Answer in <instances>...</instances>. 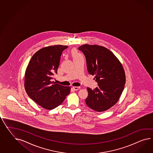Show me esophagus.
Instances as JSON below:
<instances>
[{
	"instance_id": "obj_1",
	"label": "esophagus",
	"mask_w": 153,
	"mask_h": 153,
	"mask_svg": "<svg viewBox=\"0 0 153 153\" xmlns=\"http://www.w3.org/2000/svg\"><path fill=\"white\" fill-rule=\"evenodd\" d=\"M72 89L74 90V91H77V90H79L80 89V87H72Z\"/></svg>"
}]
</instances>
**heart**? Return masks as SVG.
Returning a JSON list of instances; mask_svg holds the SVG:
<instances>
[{"label":"heart","instance_id":"obj_1","mask_svg":"<svg viewBox=\"0 0 153 153\" xmlns=\"http://www.w3.org/2000/svg\"><path fill=\"white\" fill-rule=\"evenodd\" d=\"M72 55L74 57V59H77L79 58H82L83 56L80 52H78V51L76 49H74L72 51Z\"/></svg>","mask_w":153,"mask_h":153}]
</instances>
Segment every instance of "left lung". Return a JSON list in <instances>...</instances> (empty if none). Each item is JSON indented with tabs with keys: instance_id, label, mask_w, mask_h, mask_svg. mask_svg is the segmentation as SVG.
Returning a JSON list of instances; mask_svg holds the SVG:
<instances>
[{
	"instance_id": "8db88e82",
	"label": "left lung",
	"mask_w": 153,
	"mask_h": 153,
	"mask_svg": "<svg viewBox=\"0 0 153 153\" xmlns=\"http://www.w3.org/2000/svg\"><path fill=\"white\" fill-rule=\"evenodd\" d=\"M85 55L87 70L94 75L98 87H87V106L97 112H103L119 100L126 83L123 66L116 56L108 49L98 45H82L78 48Z\"/></svg>"
}]
</instances>
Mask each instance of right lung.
I'll return each instance as SVG.
<instances>
[{
	"instance_id": "1",
	"label": "right lung",
	"mask_w": 153,
	"mask_h": 153,
	"mask_svg": "<svg viewBox=\"0 0 153 153\" xmlns=\"http://www.w3.org/2000/svg\"><path fill=\"white\" fill-rule=\"evenodd\" d=\"M68 46L53 45L37 51L32 56L25 74L24 86L30 98L46 109L56 108L70 92V87L51 82L57 74L60 58Z\"/></svg>"
}]
</instances>
